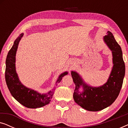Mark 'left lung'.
<instances>
[{"label":"left lung","mask_w":128,"mask_h":128,"mask_svg":"<svg viewBox=\"0 0 128 128\" xmlns=\"http://www.w3.org/2000/svg\"><path fill=\"white\" fill-rule=\"evenodd\" d=\"M103 39L112 54L113 67L107 82L100 87H92L87 84L76 72H71L76 86L73 99L78 106L89 111H101L111 106L120 94L125 76V66L120 45L110 31ZM81 87L83 90L80 91Z\"/></svg>","instance_id":"8db88e82"}]
</instances>
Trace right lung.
I'll use <instances>...</instances> for the list:
<instances>
[{"label": "right lung", "mask_w": 128, "mask_h": 128, "mask_svg": "<svg viewBox=\"0 0 128 128\" xmlns=\"http://www.w3.org/2000/svg\"><path fill=\"white\" fill-rule=\"evenodd\" d=\"M23 36L21 34L14 42L13 46L8 51L6 60L5 79L12 96L21 104L27 108H37L44 106L50 102L55 92V89L46 94H41L32 89L27 88L21 83L16 71V54L20 40ZM64 72L59 76L56 82L58 83L62 78L68 74Z\"/></svg>", "instance_id": "add662e5"}]
</instances>
